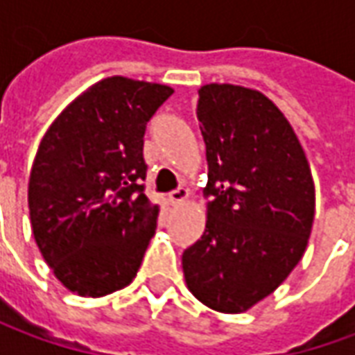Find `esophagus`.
<instances>
[{
    "label": "esophagus",
    "mask_w": 355,
    "mask_h": 355,
    "mask_svg": "<svg viewBox=\"0 0 355 355\" xmlns=\"http://www.w3.org/2000/svg\"><path fill=\"white\" fill-rule=\"evenodd\" d=\"M188 198H190V192L186 188H178V190H175V192H171L167 196V201H169L171 205H180V203L188 201Z\"/></svg>",
    "instance_id": "obj_1"
}]
</instances>
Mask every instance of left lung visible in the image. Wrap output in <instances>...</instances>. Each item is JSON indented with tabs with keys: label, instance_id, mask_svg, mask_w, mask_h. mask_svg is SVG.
<instances>
[{
	"label": "left lung",
	"instance_id": "1",
	"mask_svg": "<svg viewBox=\"0 0 355 355\" xmlns=\"http://www.w3.org/2000/svg\"><path fill=\"white\" fill-rule=\"evenodd\" d=\"M209 175L205 230L182 254L188 289L223 313L272 295L308 245L315 211L310 163L283 112L261 91L200 87Z\"/></svg>",
	"mask_w": 355,
	"mask_h": 355
}]
</instances>
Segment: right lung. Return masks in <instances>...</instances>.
<instances>
[{"label":"right lung","instance_id":"add662e5","mask_svg":"<svg viewBox=\"0 0 355 355\" xmlns=\"http://www.w3.org/2000/svg\"><path fill=\"white\" fill-rule=\"evenodd\" d=\"M169 85L112 76L76 96L43 135L28 180L35 243L53 274L80 297L127 287L155 234L144 131Z\"/></svg>","mask_w":355,"mask_h":355}]
</instances>
